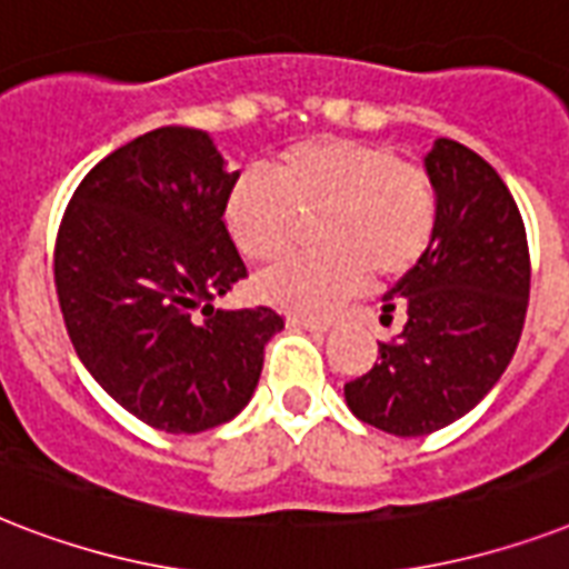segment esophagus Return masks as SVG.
<instances>
[{"mask_svg":"<svg viewBox=\"0 0 569 569\" xmlns=\"http://www.w3.org/2000/svg\"><path fill=\"white\" fill-rule=\"evenodd\" d=\"M286 325L295 330H310V333H328L330 325L328 321H316V319H303V316H289Z\"/></svg>","mask_w":569,"mask_h":569,"instance_id":"obj_1","label":"esophagus"}]
</instances>
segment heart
Masks as SVG:
<instances>
[{"label": "heart", "mask_w": 569, "mask_h": 569, "mask_svg": "<svg viewBox=\"0 0 569 569\" xmlns=\"http://www.w3.org/2000/svg\"><path fill=\"white\" fill-rule=\"evenodd\" d=\"M321 253L268 268L257 295L298 316H325L378 280L413 271L431 248L440 203L431 177L401 162L389 144L319 136L277 153L271 180L241 173L223 197V227L241 257L271 262L316 218Z\"/></svg>", "instance_id": "heart-1"}]
</instances>
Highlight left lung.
Listing matches in <instances>:
<instances>
[{"instance_id":"1","label":"left lung","mask_w":569,"mask_h":569,"mask_svg":"<svg viewBox=\"0 0 569 569\" xmlns=\"http://www.w3.org/2000/svg\"><path fill=\"white\" fill-rule=\"evenodd\" d=\"M440 221L422 262L383 298L380 363L346 383L351 413L396 437H422L467 416L496 387L529 307V241L502 177L469 147L437 138L425 156Z\"/></svg>"}]
</instances>
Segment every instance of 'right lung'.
Returning a JSON list of instances; mask_svg holds the SVG:
<instances>
[{
	"label": "right lung",
	"mask_w": 569,
	"mask_h": 569,
	"mask_svg": "<svg viewBox=\"0 0 569 569\" xmlns=\"http://www.w3.org/2000/svg\"><path fill=\"white\" fill-rule=\"evenodd\" d=\"M236 177L203 129H153L91 168L58 230L56 292L76 355L159 431L239 416L283 330L268 307H212L248 277L223 227Z\"/></svg>",
	"instance_id": "add662e5"
}]
</instances>
